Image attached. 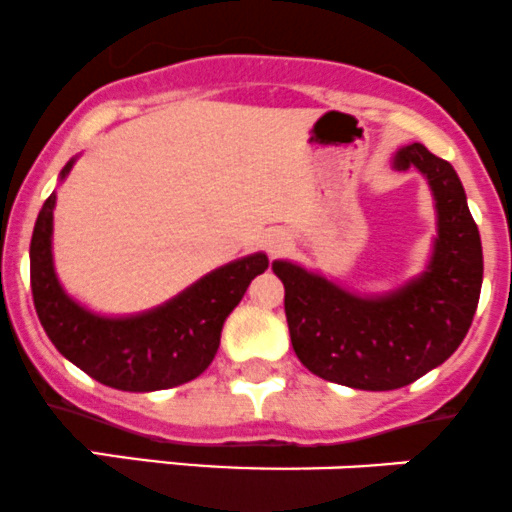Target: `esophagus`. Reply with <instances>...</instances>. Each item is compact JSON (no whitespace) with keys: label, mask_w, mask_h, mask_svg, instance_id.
<instances>
[{"label":"esophagus","mask_w":512,"mask_h":512,"mask_svg":"<svg viewBox=\"0 0 512 512\" xmlns=\"http://www.w3.org/2000/svg\"><path fill=\"white\" fill-rule=\"evenodd\" d=\"M287 245H290V240L285 237V232H270V235L265 237V250L270 257L282 255V252L287 250Z\"/></svg>","instance_id":"1"}]
</instances>
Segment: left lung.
I'll return each instance as SVG.
<instances>
[{
	"label": "left lung",
	"instance_id": "left-lung-1",
	"mask_svg": "<svg viewBox=\"0 0 512 512\" xmlns=\"http://www.w3.org/2000/svg\"><path fill=\"white\" fill-rule=\"evenodd\" d=\"M433 190L438 237L428 270L400 290L360 297L292 262H272L285 285L290 340L302 365L355 390H398L443 365L473 322L483 285V245L453 165L420 142L395 155Z\"/></svg>",
	"mask_w": 512,
	"mask_h": 512
}]
</instances>
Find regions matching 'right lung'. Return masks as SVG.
Instances as JSON below:
<instances>
[{
	"mask_svg": "<svg viewBox=\"0 0 512 512\" xmlns=\"http://www.w3.org/2000/svg\"><path fill=\"white\" fill-rule=\"evenodd\" d=\"M74 160L62 170V180ZM49 195L37 217L29 245V277L39 322L69 362L102 385L127 393H152L195 380L220 347L222 325L257 275L267 270V255L255 252L217 267L177 297L132 317H102L84 310L59 285L52 262V212Z\"/></svg>",
	"mask_w": 512,
	"mask_h": 512,
	"instance_id": "1",
	"label": "right lung"
}]
</instances>
